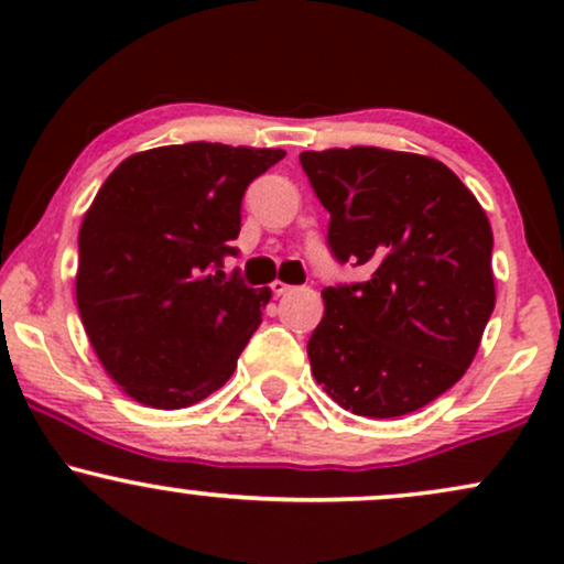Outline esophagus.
Here are the masks:
<instances>
[{
  "label": "esophagus",
  "instance_id": "34e87169",
  "mask_svg": "<svg viewBox=\"0 0 564 564\" xmlns=\"http://www.w3.org/2000/svg\"><path fill=\"white\" fill-rule=\"evenodd\" d=\"M270 289H273L275 296H283V294H289V291L294 286H289V283H283V281H273V283H270Z\"/></svg>",
  "mask_w": 564,
  "mask_h": 564
}]
</instances>
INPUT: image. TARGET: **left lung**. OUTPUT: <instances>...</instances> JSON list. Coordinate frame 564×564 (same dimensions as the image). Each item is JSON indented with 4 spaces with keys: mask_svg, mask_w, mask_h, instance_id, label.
<instances>
[{
    "mask_svg": "<svg viewBox=\"0 0 564 564\" xmlns=\"http://www.w3.org/2000/svg\"><path fill=\"white\" fill-rule=\"evenodd\" d=\"M302 170L332 215L328 246L371 278L323 289L310 368L345 411H419L467 373L496 307L494 230L443 161L355 145L304 151Z\"/></svg>",
    "mask_w": 564,
    "mask_h": 564,
    "instance_id": "8db88e82",
    "label": "left lung"
}]
</instances>
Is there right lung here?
Masks as SVG:
<instances>
[{"label": "right lung", "mask_w": 564, "mask_h": 564, "mask_svg": "<svg viewBox=\"0 0 564 564\" xmlns=\"http://www.w3.org/2000/svg\"><path fill=\"white\" fill-rule=\"evenodd\" d=\"M286 153L185 142L134 153L82 219L76 304L97 360L148 408H187L232 377L270 289L225 278L241 198Z\"/></svg>", "instance_id": "right-lung-1"}]
</instances>
